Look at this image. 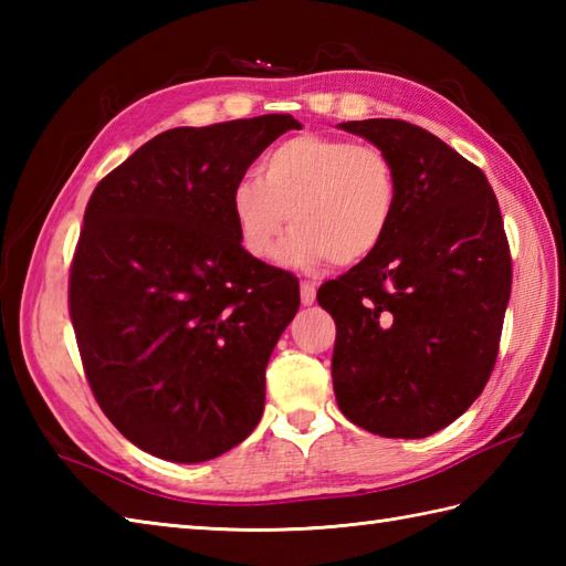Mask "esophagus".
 Here are the masks:
<instances>
[{"mask_svg":"<svg viewBox=\"0 0 566 566\" xmlns=\"http://www.w3.org/2000/svg\"><path fill=\"white\" fill-rule=\"evenodd\" d=\"M298 292H302V304L304 306H311L316 302V284L314 282H302Z\"/></svg>","mask_w":566,"mask_h":566,"instance_id":"1","label":"esophagus"}]
</instances>
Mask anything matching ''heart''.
Instances as JSON below:
<instances>
[{"mask_svg":"<svg viewBox=\"0 0 566 566\" xmlns=\"http://www.w3.org/2000/svg\"><path fill=\"white\" fill-rule=\"evenodd\" d=\"M396 203L399 179L381 148L302 134L264 155L260 179H240L231 213L240 243L258 260L276 255L292 221L282 260L314 270L326 260L347 268L375 255Z\"/></svg>","mask_w":566,"mask_h":566,"instance_id":"1","label":"heart"}]
</instances>
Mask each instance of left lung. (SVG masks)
<instances>
[{
    "label": "left lung",
    "instance_id": "obj_1",
    "mask_svg": "<svg viewBox=\"0 0 566 566\" xmlns=\"http://www.w3.org/2000/svg\"><path fill=\"white\" fill-rule=\"evenodd\" d=\"M338 128L389 155L399 203L375 255L318 290L335 321L333 389L355 426L428 438L491 377L511 296V252L489 179L399 118Z\"/></svg>",
    "mask_w": 566,
    "mask_h": 566
}]
</instances>
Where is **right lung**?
<instances>
[{
  "mask_svg": "<svg viewBox=\"0 0 566 566\" xmlns=\"http://www.w3.org/2000/svg\"><path fill=\"white\" fill-rule=\"evenodd\" d=\"M290 114L170 128L106 175L84 211L70 318L94 399L126 440L207 462L260 423L264 369L298 282L240 245L233 187Z\"/></svg>",
  "mask_w": 566,
  "mask_h": 566,
  "instance_id": "right-lung-1",
  "label": "right lung"
}]
</instances>
